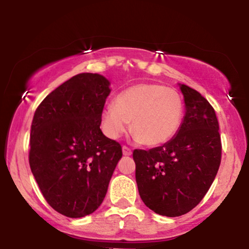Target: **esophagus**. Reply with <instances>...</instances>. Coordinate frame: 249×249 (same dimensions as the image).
<instances>
[{"label": "esophagus", "mask_w": 249, "mask_h": 249, "mask_svg": "<svg viewBox=\"0 0 249 249\" xmlns=\"http://www.w3.org/2000/svg\"><path fill=\"white\" fill-rule=\"evenodd\" d=\"M122 154H124V156L131 155V149L127 147V146H122Z\"/></svg>", "instance_id": "34e87169"}]
</instances>
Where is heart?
<instances>
[{
    "label": "heart",
    "instance_id": "1",
    "mask_svg": "<svg viewBox=\"0 0 249 249\" xmlns=\"http://www.w3.org/2000/svg\"><path fill=\"white\" fill-rule=\"evenodd\" d=\"M185 112L178 91L160 84H137L117 95L114 105L102 112V128L107 137L117 139L130 131L136 141L145 146L165 144L175 137Z\"/></svg>",
    "mask_w": 249,
    "mask_h": 249
}]
</instances>
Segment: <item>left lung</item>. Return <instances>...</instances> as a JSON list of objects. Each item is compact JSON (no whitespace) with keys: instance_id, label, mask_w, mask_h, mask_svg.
<instances>
[{"instance_id":"8db88e82","label":"left lung","mask_w":249,"mask_h":249,"mask_svg":"<svg viewBox=\"0 0 249 249\" xmlns=\"http://www.w3.org/2000/svg\"><path fill=\"white\" fill-rule=\"evenodd\" d=\"M185 101L181 125L164 145L135 149L136 182L145 205L164 216L192 211L210 189L221 162L215 111L205 97L179 84Z\"/></svg>"}]
</instances>
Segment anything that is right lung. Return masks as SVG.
Returning a JSON list of instances; mask_svg holds the SVG:
<instances>
[{
    "mask_svg": "<svg viewBox=\"0 0 249 249\" xmlns=\"http://www.w3.org/2000/svg\"><path fill=\"white\" fill-rule=\"evenodd\" d=\"M111 93L98 73H79L39 104L30 130L29 164L46 202L68 217L98 209L122 156L100 125Z\"/></svg>",
    "mask_w": 249,
    "mask_h": 249,
    "instance_id": "obj_1",
    "label": "right lung"
}]
</instances>
